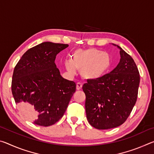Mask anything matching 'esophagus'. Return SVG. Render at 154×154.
I'll return each instance as SVG.
<instances>
[{"mask_svg": "<svg viewBox=\"0 0 154 154\" xmlns=\"http://www.w3.org/2000/svg\"><path fill=\"white\" fill-rule=\"evenodd\" d=\"M82 88V84L80 83H77V85H76V89L77 90H79Z\"/></svg>", "mask_w": 154, "mask_h": 154, "instance_id": "obj_1", "label": "esophagus"}]
</instances>
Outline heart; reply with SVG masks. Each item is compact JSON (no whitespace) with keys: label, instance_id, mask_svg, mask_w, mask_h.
I'll return each instance as SVG.
<instances>
[{"label":"heart","instance_id":"heart-1","mask_svg":"<svg viewBox=\"0 0 154 154\" xmlns=\"http://www.w3.org/2000/svg\"><path fill=\"white\" fill-rule=\"evenodd\" d=\"M111 56L94 48L76 49L71 54V60L65 62L68 71L74 73L77 69L83 79L90 82L103 78L111 70Z\"/></svg>","mask_w":154,"mask_h":154}]
</instances>
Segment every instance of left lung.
<instances>
[{
  "label": "left lung",
  "instance_id": "8db88e82",
  "mask_svg": "<svg viewBox=\"0 0 154 154\" xmlns=\"http://www.w3.org/2000/svg\"><path fill=\"white\" fill-rule=\"evenodd\" d=\"M120 60L102 79L84 83L85 112L91 126L106 130L120 126L137 102L140 83L139 70L134 60L120 47Z\"/></svg>",
  "mask_w": 154,
  "mask_h": 154
}]
</instances>
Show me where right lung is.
I'll return each instance as SVG.
<instances>
[{
    "mask_svg": "<svg viewBox=\"0 0 154 154\" xmlns=\"http://www.w3.org/2000/svg\"><path fill=\"white\" fill-rule=\"evenodd\" d=\"M69 45L43 42L28 49L15 66L11 91L20 111L34 124L49 126L59 121L76 90L55 64Z\"/></svg>",
    "mask_w": 154,
    "mask_h": 154,
    "instance_id": "right-lung-1",
    "label": "right lung"
}]
</instances>
